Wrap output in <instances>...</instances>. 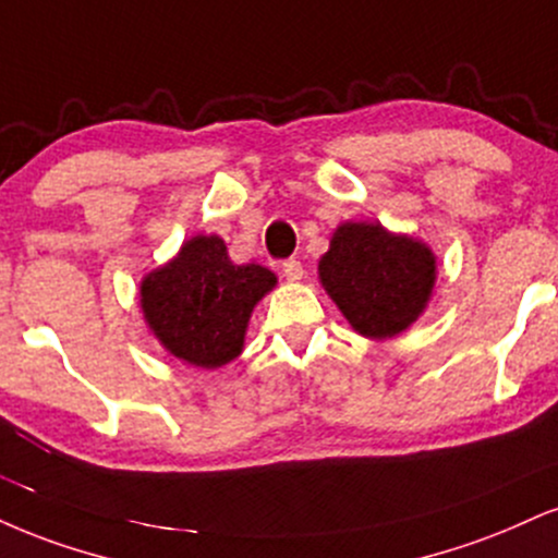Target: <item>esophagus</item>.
<instances>
[{
    "instance_id": "1",
    "label": "esophagus",
    "mask_w": 558,
    "mask_h": 558,
    "mask_svg": "<svg viewBox=\"0 0 558 558\" xmlns=\"http://www.w3.org/2000/svg\"><path fill=\"white\" fill-rule=\"evenodd\" d=\"M283 275H286V280H291V283H299V280L304 278V267H301L299 259H286Z\"/></svg>"
}]
</instances>
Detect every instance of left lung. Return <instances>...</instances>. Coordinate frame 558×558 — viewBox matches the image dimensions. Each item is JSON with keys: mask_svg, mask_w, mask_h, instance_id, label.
I'll use <instances>...</instances> for the list:
<instances>
[{"mask_svg": "<svg viewBox=\"0 0 558 558\" xmlns=\"http://www.w3.org/2000/svg\"><path fill=\"white\" fill-rule=\"evenodd\" d=\"M319 283L355 332L387 340L418 322L434 296L436 257L426 241L379 220H345L319 259Z\"/></svg>", "mask_w": 558, "mask_h": 558, "instance_id": "left-lung-1", "label": "left lung"}]
</instances>
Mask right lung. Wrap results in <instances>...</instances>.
<instances>
[{
  "label": "right lung",
  "mask_w": 558,
  "mask_h": 558,
  "mask_svg": "<svg viewBox=\"0 0 558 558\" xmlns=\"http://www.w3.org/2000/svg\"><path fill=\"white\" fill-rule=\"evenodd\" d=\"M278 286L262 265H236L220 236L186 239L140 280V308L166 353L197 368H220L244 351L254 306Z\"/></svg>",
  "instance_id": "1"
}]
</instances>
